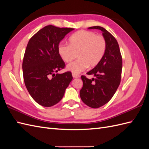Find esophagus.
Segmentation results:
<instances>
[{
    "label": "esophagus",
    "mask_w": 149,
    "mask_h": 149,
    "mask_svg": "<svg viewBox=\"0 0 149 149\" xmlns=\"http://www.w3.org/2000/svg\"><path fill=\"white\" fill-rule=\"evenodd\" d=\"M72 76H73V78H79V75H78V74H72Z\"/></svg>",
    "instance_id": "1"
}]
</instances>
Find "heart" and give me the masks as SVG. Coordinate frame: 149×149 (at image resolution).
<instances>
[{"mask_svg": "<svg viewBox=\"0 0 149 149\" xmlns=\"http://www.w3.org/2000/svg\"><path fill=\"white\" fill-rule=\"evenodd\" d=\"M69 45L61 43L58 48V54L63 61L68 63L78 55V59L68 65L66 70L78 74L88 66H96L101 61L106 49V42L103 37L92 31L80 30L72 35Z\"/></svg>", "mask_w": 149, "mask_h": 149, "instance_id": "1", "label": "heart"}]
</instances>
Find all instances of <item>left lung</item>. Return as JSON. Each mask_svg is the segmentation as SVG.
<instances>
[{"label": "left lung", "mask_w": 149, "mask_h": 149, "mask_svg": "<svg viewBox=\"0 0 149 149\" xmlns=\"http://www.w3.org/2000/svg\"><path fill=\"white\" fill-rule=\"evenodd\" d=\"M88 29H98L102 32L106 42V49L102 60L88 75H94L91 79L81 76L83 82L80 90L83 102L92 108L100 107L109 102L114 96L120 83L123 60L116 39L104 28L94 26Z\"/></svg>", "instance_id": "1"}]
</instances>
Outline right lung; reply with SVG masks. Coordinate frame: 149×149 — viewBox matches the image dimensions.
I'll return each instance as SVG.
<instances>
[{"instance_id":"obj_1","label":"right lung","mask_w":149,"mask_h":149,"mask_svg":"<svg viewBox=\"0 0 149 149\" xmlns=\"http://www.w3.org/2000/svg\"><path fill=\"white\" fill-rule=\"evenodd\" d=\"M71 28L45 26L31 37L27 44L22 68L25 86L40 105L51 107L59 102L73 79L70 71L56 73L65 64L58 48Z\"/></svg>"}]
</instances>
